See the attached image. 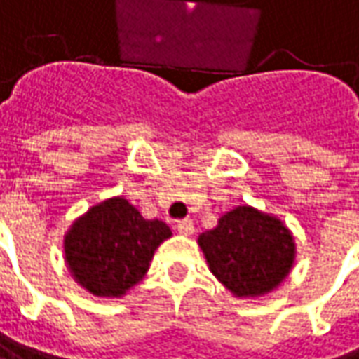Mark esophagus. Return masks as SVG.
<instances>
[{
    "label": "esophagus",
    "mask_w": 359,
    "mask_h": 359,
    "mask_svg": "<svg viewBox=\"0 0 359 359\" xmlns=\"http://www.w3.org/2000/svg\"><path fill=\"white\" fill-rule=\"evenodd\" d=\"M175 229L180 234H185V236H189V234H194L195 232V226H194V221L191 219H182V221L175 222Z\"/></svg>",
    "instance_id": "1"
}]
</instances>
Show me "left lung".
<instances>
[{"label": "left lung", "mask_w": 359, "mask_h": 359, "mask_svg": "<svg viewBox=\"0 0 359 359\" xmlns=\"http://www.w3.org/2000/svg\"><path fill=\"white\" fill-rule=\"evenodd\" d=\"M212 276L234 297H259L278 287L295 262L289 229L248 205L224 212L219 224L199 234Z\"/></svg>", "instance_id": "left-lung-1"}]
</instances>
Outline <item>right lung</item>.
Returning <instances> with one entry per match:
<instances>
[{
	"mask_svg": "<svg viewBox=\"0 0 359 359\" xmlns=\"http://www.w3.org/2000/svg\"><path fill=\"white\" fill-rule=\"evenodd\" d=\"M172 236L123 197L105 199L72 222L64 258L74 279L97 297H123L150 268L156 248Z\"/></svg>",
	"mask_w": 359,
	"mask_h": 359,
	"instance_id": "right-lung-1",
	"label": "right lung"
}]
</instances>
